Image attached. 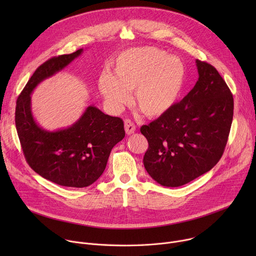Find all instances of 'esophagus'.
<instances>
[{
  "mask_svg": "<svg viewBox=\"0 0 256 256\" xmlns=\"http://www.w3.org/2000/svg\"><path fill=\"white\" fill-rule=\"evenodd\" d=\"M124 130H126V132L128 134H132L136 132V126L132 122H130V120H126L124 122Z\"/></svg>",
  "mask_w": 256,
  "mask_h": 256,
  "instance_id": "34e87169",
  "label": "esophagus"
}]
</instances>
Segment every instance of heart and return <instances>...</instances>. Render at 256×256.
Returning a JSON list of instances; mask_svg holds the SVG:
<instances>
[{
	"instance_id": "1",
	"label": "heart",
	"mask_w": 256,
	"mask_h": 256,
	"mask_svg": "<svg viewBox=\"0 0 256 256\" xmlns=\"http://www.w3.org/2000/svg\"><path fill=\"white\" fill-rule=\"evenodd\" d=\"M186 70L182 62L156 48H138L122 52L114 64L112 76L102 75L99 90L106 104L118 112L134 103L148 118L165 114L175 104L184 88Z\"/></svg>"
}]
</instances>
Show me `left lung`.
Instances as JSON below:
<instances>
[{
    "label": "left lung",
    "instance_id": "1",
    "mask_svg": "<svg viewBox=\"0 0 256 256\" xmlns=\"http://www.w3.org/2000/svg\"><path fill=\"white\" fill-rule=\"evenodd\" d=\"M198 80L190 93L140 132L149 142L144 166L159 184L184 186L221 159L232 120L233 95L218 72L196 60Z\"/></svg>",
    "mask_w": 256,
    "mask_h": 256
}]
</instances>
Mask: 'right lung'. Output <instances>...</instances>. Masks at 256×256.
<instances>
[{"mask_svg": "<svg viewBox=\"0 0 256 256\" xmlns=\"http://www.w3.org/2000/svg\"><path fill=\"white\" fill-rule=\"evenodd\" d=\"M82 52L83 48L52 58L36 68L17 99L15 112L16 130L29 166L58 186L78 188L94 184L105 170L112 148L126 136L122 120L90 105L74 124L50 132L34 120L30 95Z\"/></svg>", "mask_w": 256, "mask_h": 256, "instance_id": "1", "label": "right lung"}]
</instances>
